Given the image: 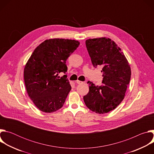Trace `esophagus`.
<instances>
[{
  "instance_id": "1",
  "label": "esophagus",
  "mask_w": 154,
  "mask_h": 154,
  "mask_svg": "<svg viewBox=\"0 0 154 154\" xmlns=\"http://www.w3.org/2000/svg\"><path fill=\"white\" fill-rule=\"evenodd\" d=\"M75 82H76L77 84H82V83H83V82L80 81V80H76Z\"/></svg>"
}]
</instances>
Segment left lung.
<instances>
[{
  "label": "left lung",
  "mask_w": 154,
  "mask_h": 154,
  "mask_svg": "<svg viewBox=\"0 0 154 154\" xmlns=\"http://www.w3.org/2000/svg\"><path fill=\"white\" fill-rule=\"evenodd\" d=\"M86 47L94 67H102V85L88 81L89 92L83 96L85 105L91 111L105 114L113 110L124 98L131 77V69L124 53L111 39H88Z\"/></svg>",
  "instance_id": "left-lung-1"
}]
</instances>
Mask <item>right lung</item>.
<instances>
[{
	"mask_svg": "<svg viewBox=\"0 0 154 154\" xmlns=\"http://www.w3.org/2000/svg\"><path fill=\"white\" fill-rule=\"evenodd\" d=\"M78 41L54 38L45 40L34 50L24 70L29 96L39 110L52 113L61 108L71 90L66 61L79 47Z\"/></svg>",
	"mask_w": 154,
	"mask_h": 154,
	"instance_id": "1",
	"label": "right lung"
}]
</instances>
